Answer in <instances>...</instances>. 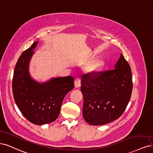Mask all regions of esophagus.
<instances>
[{
  "mask_svg": "<svg viewBox=\"0 0 153 153\" xmlns=\"http://www.w3.org/2000/svg\"><path fill=\"white\" fill-rule=\"evenodd\" d=\"M81 86V79L80 78H76L75 80V87L78 88Z\"/></svg>",
  "mask_w": 153,
  "mask_h": 153,
  "instance_id": "obj_1",
  "label": "esophagus"
}]
</instances>
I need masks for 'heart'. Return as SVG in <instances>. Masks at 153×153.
<instances>
[{
    "mask_svg": "<svg viewBox=\"0 0 153 153\" xmlns=\"http://www.w3.org/2000/svg\"><path fill=\"white\" fill-rule=\"evenodd\" d=\"M104 66V61L102 59H96L91 61L87 66L85 70L87 72L92 74H97Z\"/></svg>",
    "mask_w": 153,
    "mask_h": 153,
    "instance_id": "1",
    "label": "heart"
}]
</instances>
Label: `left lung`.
I'll return each mask as SVG.
<instances>
[{
	"label": "left lung",
	"instance_id": "left-lung-1",
	"mask_svg": "<svg viewBox=\"0 0 153 153\" xmlns=\"http://www.w3.org/2000/svg\"><path fill=\"white\" fill-rule=\"evenodd\" d=\"M83 75V117L92 125H102L120 118L127 108L132 91L131 68L121 54L113 70Z\"/></svg>",
	"mask_w": 153,
	"mask_h": 153
}]
</instances>
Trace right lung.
Here are the masks:
<instances>
[{
    "label": "right lung",
    "instance_id": "1",
    "mask_svg": "<svg viewBox=\"0 0 153 153\" xmlns=\"http://www.w3.org/2000/svg\"><path fill=\"white\" fill-rule=\"evenodd\" d=\"M38 42H34L19 57L14 71L13 93L24 117L31 123L41 125L53 122L59 117L63 99L74 88V78H53L44 83L33 80L28 66Z\"/></svg>",
    "mask_w": 153,
    "mask_h": 153
}]
</instances>
